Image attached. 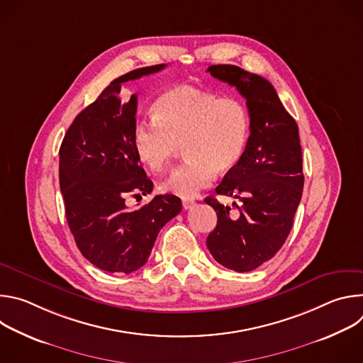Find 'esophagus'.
Masks as SVG:
<instances>
[{
	"instance_id": "1",
	"label": "esophagus",
	"mask_w": 363,
	"mask_h": 363,
	"mask_svg": "<svg viewBox=\"0 0 363 363\" xmlns=\"http://www.w3.org/2000/svg\"><path fill=\"white\" fill-rule=\"evenodd\" d=\"M194 205H195V201H194V199H188V198H184V199H182L184 210H191V208H194Z\"/></svg>"
}]
</instances>
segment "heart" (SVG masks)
Masks as SVG:
<instances>
[{"instance_id": "heart-1", "label": "heart", "mask_w": 363, "mask_h": 363, "mask_svg": "<svg viewBox=\"0 0 363 363\" xmlns=\"http://www.w3.org/2000/svg\"><path fill=\"white\" fill-rule=\"evenodd\" d=\"M152 118L133 128L136 158L160 172L182 143L186 158L162 182L164 192L192 198L211 185L217 171L230 172L244 157L251 118L238 97L182 84L155 100Z\"/></svg>"}]
</instances>
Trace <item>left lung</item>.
I'll return each instance as SVG.
<instances>
[{"label":"left lung","mask_w":363,"mask_h":363,"mask_svg":"<svg viewBox=\"0 0 363 363\" xmlns=\"http://www.w3.org/2000/svg\"><path fill=\"white\" fill-rule=\"evenodd\" d=\"M206 72L245 97L251 118L242 160L216 188L240 203L233 202L237 211H231L216 198H205L218 218L206 247L221 266L251 272L274 257L293 227L304 184L298 128L264 77L233 65H214Z\"/></svg>","instance_id":"1"}]
</instances>
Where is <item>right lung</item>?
<instances>
[{
  "mask_svg": "<svg viewBox=\"0 0 363 363\" xmlns=\"http://www.w3.org/2000/svg\"><path fill=\"white\" fill-rule=\"evenodd\" d=\"M157 65L115 79L67 129L59 178L69 228L80 252L100 270L129 274L150 255L161 228L182 210L175 195H157L138 210L126 195L150 194L152 181L133 149L138 97L123 101L122 83L162 70Z\"/></svg>",
  "mask_w": 363,
  "mask_h": 363,
  "instance_id": "1",
  "label": "right lung"
}]
</instances>
